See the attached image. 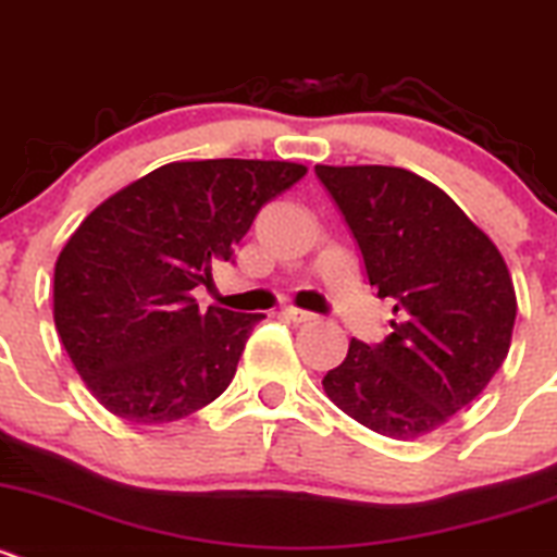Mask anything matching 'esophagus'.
I'll return each instance as SVG.
<instances>
[{
    "mask_svg": "<svg viewBox=\"0 0 557 557\" xmlns=\"http://www.w3.org/2000/svg\"><path fill=\"white\" fill-rule=\"evenodd\" d=\"M284 317L292 319V322H297V324H306V322H313V319H317L311 311H302V308H295V306L284 308Z\"/></svg>",
    "mask_w": 557,
    "mask_h": 557,
    "instance_id": "obj_1",
    "label": "esophagus"
}]
</instances>
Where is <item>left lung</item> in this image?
<instances>
[{
  "label": "left lung",
  "mask_w": 557,
  "mask_h": 557,
  "mask_svg": "<svg viewBox=\"0 0 557 557\" xmlns=\"http://www.w3.org/2000/svg\"><path fill=\"white\" fill-rule=\"evenodd\" d=\"M362 251L393 333L351 338L322 387L382 436L420 438L490 384L511 346L517 295L498 246L436 184L404 168L317 164Z\"/></svg>",
  "instance_id": "8db88e82"
}]
</instances>
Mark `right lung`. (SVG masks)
<instances>
[{
    "mask_svg": "<svg viewBox=\"0 0 557 557\" xmlns=\"http://www.w3.org/2000/svg\"><path fill=\"white\" fill-rule=\"evenodd\" d=\"M308 173L265 159L170 162L99 202L53 271V322L89 393L110 414L162 425L216 400L265 313L200 311L265 202Z\"/></svg>",
    "mask_w": 557,
    "mask_h": 557,
    "instance_id": "right-lung-1",
    "label": "right lung"
}]
</instances>
